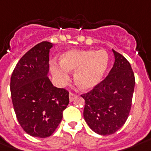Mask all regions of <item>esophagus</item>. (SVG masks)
<instances>
[{
  "label": "esophagus",
  "instance_id": "obj_1",
  "mask_svg": "<svg viewBox=\"0 0 151 151\" xmlns=\"http://www.w3.org/2000/svg\"><path fill=\"white\" fill-rule=\"evenodd\" d=\"M76 97V94L75 93H69V101H72L73 99H74V97Z\"/></svg>",
  "mask_w": 151,
  "mask_h": 151
}]
</instances>
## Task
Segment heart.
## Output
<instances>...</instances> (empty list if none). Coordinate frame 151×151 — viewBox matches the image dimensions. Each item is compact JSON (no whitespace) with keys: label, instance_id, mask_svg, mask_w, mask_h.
<instances>
[{"label":"heart","instance_id":"heart-1","mask_svg":"<svg viewBox=\"0 0 151 151\" xmlns=\"http://www.w3.org/2000/svg\"><path fill=\"white\" fill-rule=\"evenodd\" d=\"M108 54L104 50H70L60 57L61 66H52L58 83H65L68 71H74L73 81L82 90H89L101 82L108 66Z\"/></svg>","mask_w":151,"mask_h":151}]
</instances>
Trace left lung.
Returning <instances> with one entry per match:
<instances>
[{"label":"left lung","mask_w":151,"mask_h":151,"mask_svg":"<svg viewBox=\"0 0 151 151\" xmlns=\"http://www.w3.org/2000/svg\"><path fill=\"white\" fill-rule=\"evenodd\" d=\"M113 51L115 62L108 75L81 97L83 116L89 127L101 136L114 134L127 122L132 104L135 75L130 63Z\"/></svg>","instance_id":"obj_1"}]
</instances>
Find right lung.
<instances>
[{"label": "right lung", "instance_id": "add662e5", "mask_svg": "<svg viewBox=\"0 0 151 151\" xmlns=\"http://www.w3.org/2000/svg\"><path fill=\"white\" fill-rule=\"evenodd\" d=\"M43 41L19 60L11 78V94L16 118L29 136H50L63 118L69 103L68 92L54 87L47 77L50 50Z\"/></svg>", "mask_w": 151, "mask_h": 151}]
</instances>
